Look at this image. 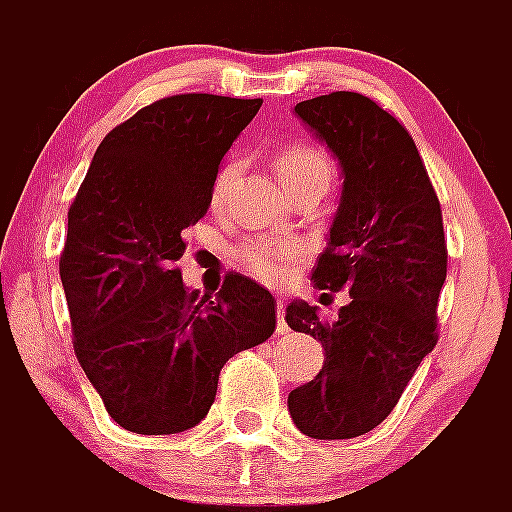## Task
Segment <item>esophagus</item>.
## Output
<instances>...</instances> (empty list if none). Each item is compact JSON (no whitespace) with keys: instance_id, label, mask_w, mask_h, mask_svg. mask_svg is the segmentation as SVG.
<instances>
[{"instance_id":"34e87169","label":"esophagus","mask_w":512,"mask_h":512,"mask_svg":"<svg viewBox=\"0 0 512 512\" xmlns=\"http://www.w3.org/2000/svg\"><path fill=\"white\" fill-rule=\"evenodd\" d=\"M277 318H279L277 330L284 336V333H289V328H287V323H284V300L282 297H277Z\"/></svg>"}]
</instances>
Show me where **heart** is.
<instances>
[{"mask_svg": "<svg viewBox=\"0 0 512 512\" xmlns=\"http://www.w3.org/2000/svg\"><path fill=\"white\" fill-rule=\"evenodd\" d=\"M235 174V164H225L217 171L212 184V205H220L228 194L230 179ZM277 174L284 187H300V184H325L333 182V164L320 148L289 146L279 151ZM300 253V243L295 241H266L253 235L238 248V261L251 277L261 282H279L287 271V264Z\"/></svg>", "mask_w": 512, "mask_h": 512, "instance_id": "1", "label": "heart"}]
</instances>
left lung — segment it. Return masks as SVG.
Wrapping results in <instances>:
<instances>
[{
	"label": "left lung",
	"instance_id": "obj_1",
	"mask_svg": "<svg viewBox=\"0 0 512 512\" xmlns=\"http://www.w3.org/2000/svg\"><path fill=\"white\" fill-rule=\"evenodd\" d=\"M341 166V202L312 279L348 289L333 323L295 300L287 325L323 343V372L289 392L305 436L356 438L377 428L436 346L446 282L441 205L408 130L377 102L333 92L295 107Z\"/></svg>",
	"mask_w": 512,
	"mask_h": 512
}]
</instances>
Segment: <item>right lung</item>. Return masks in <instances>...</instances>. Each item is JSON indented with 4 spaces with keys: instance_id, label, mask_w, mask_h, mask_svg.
Returning <instances> with one entry per match:
<instances>
[{
    "instance_id": "obj_1",
    "label": "right lung",
    "mask_w": 512,
    "mask_h": 512,
    "mask_svg": "<svg viewBox=\"0 0 512 512\" xmlns=\"http://www.w3.org/2000/svg\"><path fill=\"white\" fill-rule=\"evenodd\" d=\"M261 99L176 94L104 135L69 210L61 284L74 351L125 431L194 428L238 351L277 328V300L241 274L215 297L189 292L174 264L182 230L207 215L225 153Z\"/></svg>"
}]
</instances>
